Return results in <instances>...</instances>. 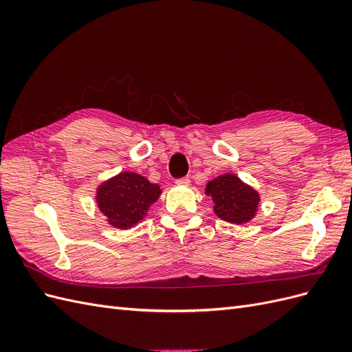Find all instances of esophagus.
<instances>
[{
    "instance_id": "1",
    "label": "esophagus",
    "mask_w": 352,
    "mask_h": 352,
    "mask_svg": "<svg viewBox=\"0 0 352 352\" xmlns=\"http://www.w3.org/2000/svg\"><path fill=\"white\" fill-rule=\"evenodd\" d=\"M176 184H177V185H185V186H186V185L190 184V179H189V177H180V179L176 180Z\"/></svg>"
}]
</instances>
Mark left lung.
I'll return each mask as SVG.
<instances>
[{
  "label": "left lung",
  "mask_w": 352,
  "mask_h": 352,
  "mask_svg": "<svg viewBox=\"0 0 352 352\" xmlns=\"http://www.w3.org/2000/svg\"><path fill=\"white\" fill-rule=\"evenodd\" d=\"M206 194L214 202V212L233 225H245L257 214L260 194L233 173L214 177L206 186Z\"/></svg>",
  "instance_id": "8db88e82"
}]
</instances>
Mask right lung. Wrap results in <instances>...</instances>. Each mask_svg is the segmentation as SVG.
Segmentation results:
<instances>
[{
	"label": "right lung",
	"mask_w": 352,
	"mask_h": 352,
	"mask_svg": "<svg viewBox=\"0 0 352 352\" xmlns=\"http://www.w3.org/2000/svg\"><path fill=\"white\" fill-rule=\"evenodd\" d=\"M163 190L145 176L122 172L98 185L95 201L109 225L127 230L146 217V212Z\"/></svg>",
	"instance_id": "1"
}]
</instances>
